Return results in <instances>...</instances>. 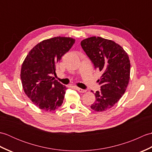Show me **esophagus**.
<instances>
[{
  "instance_id": "1",
  "label": "esophagus",
  "mask_w": 152,
  "mask_h": 152,
  "mask_svg": "<svg viewBox=\"0 0 152 152\" xmlns=\"http://www.w3.org/2000/svg\"><path fill=\"white\" fill-rule=\"evenodd\" d=\"M76 90L80 93H85V92H86V89H83L79 88H76Z\"/></svg>"
}]
</instances>
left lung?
<instances>
[{"mask_svg": "<svg viewBox=\"0 0 152 152\" xmlns=\"http://www.w3.org/2000/svg\"><path fill=\"white\" fill-rule=\"evenodd\" d=\"M81 46L93 64L102 73L98 80L101 86L95 93L91 108L102 112L112 108L121 99L130 78V61L122 47L114 41L93 37L81 42Z\"/></svg>", "mask_w": 152, "mask_h": 152, "instance_id": "1", "label": "left lung"}]
</instances>
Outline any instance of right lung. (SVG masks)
<instances>
[{
    "label": "right lung",
    "mask_w": 152,
    "mask_h": 152,
    "mask_svg": "<svg viewBox=\"0 0 152 152\" xmlns=\"http://www.w3.org/2000/svg\"><path fill=\"white\" fill-rule=\"evenodd\" d=\"M75 40L54 37L43 40L32 49L23 63L21 80L25 94L38 108L53 111L61 106L66 88L55 80L56 65Z\"/></svg>",
    "instance_id": "1"
}]
</instances>
